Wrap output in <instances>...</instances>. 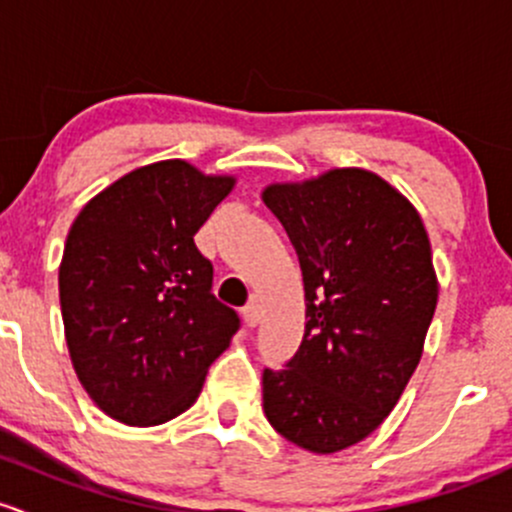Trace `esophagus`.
Returning <instances> with one entry per match:
<instances>
[{"label": "esophagus", "instance_id": "1", "mask_svg": "<svg viewBox=\"0 0 512 512\" xmlns=\"http://www.w3.org/2000/svg\"><path fill=\"white\" fill-rule=\"evenodd\" d=\"M258 320H261V308H258V303L254 300V303H249L244 308V323L249 325V328H256Z\"/></svg>", "mask_w": 512, "mask_h": 512}]
</instances>
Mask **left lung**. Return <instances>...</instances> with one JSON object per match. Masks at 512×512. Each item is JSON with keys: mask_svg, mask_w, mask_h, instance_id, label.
I'll list each match as a JSON object with an SVG mask.
<instances>
[{"mask_svg": "<svg viewBox=\"0 0 512 512\" xmlns=\"http://www.w3.org/2000/svg\"><path fill=\"white\" fill-rule=\"evenodd\" d=\"M305 286V335L286 370L263 372V412L291 444L335 453L397 407L439 300L429 234L397 187L362 167L273 182Z\"/></svg>", "mask_w": 512, "mask_h": 512, "instance_id": "1", "label": "left lung"}]
</instances>
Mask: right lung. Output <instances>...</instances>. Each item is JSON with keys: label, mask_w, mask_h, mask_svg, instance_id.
<instances>
[{"label": "right lung", "mask_w": 512, "mask_h": 512, "mask_svg": "<svg viewBox=\"0 0 512 512\" xmlns=\"http://www.w3.org/2000/svg\"><path fill=\"white\" fill-rule=\"evenodd\" d=\"M187 160L135 167L73 219L59 266L68 355L100 412L157 426L197 402L239 330L194 234L234 189Z\"/></svg>", "instance_id": "1"}]
</instances>
